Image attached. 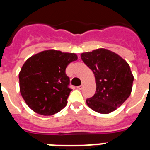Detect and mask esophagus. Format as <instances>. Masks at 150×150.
I'll return each instance as SVG.
<instances>
[{
    "mask_svg": "<svg viewBox=\"0 0 150 150\" xmlns=\"http://www.w3.org/2000/svg\"><path fill=\"white\" fill-rule=\"evenodd\" d=\"M84 86H85V85H84V83H82V84H81V86H78V87H77V88H79V89H82L83 87H84Z\"/></svg>",
    "mask_w": 150,
    "mask_h": 150,
    "instance_id": "esophagus-1",
    "label": "esophagus"
}]
</instances>
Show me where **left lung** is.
<instances>
[{"label": "left lung", "instance_id": "left-lung-1", "mask_svg": "<svg viewBox=\"0 0 150 150\" xmlns=\"http://www.w3.org/2000/svg\"><path fill=\"white\" fill-rule=\"evenodd\" d=\"M81 57L94 74L96 93L86 100L90 109L110 113L124 103L132 91L133 76L127 62L115 52L98 49L83 52Z\"/></svg>", "mask_w": 150, "mask_h": 150}]
</instances>
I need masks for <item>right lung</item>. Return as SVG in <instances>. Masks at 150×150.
<instances>
[{
    "label": "right lung",
    "instance_id": "1",
    "mask_svg": "<svg viewBox=\"0 0 150 150\" xmlns=\"http://www.w3.org/2000/svg\"><path fill=\"white\" fill-rule=\"evenodd\" d=\"M76 60L75 53L50 50L25 62L19 74L20 92L32 110L50 116L64 109L72 90L65 69Z\"/></svg>",
    "mask_w": 150,
    "mask_h": 150
}]
</instances>
